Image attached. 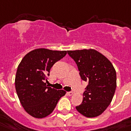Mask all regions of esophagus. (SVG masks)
Returning a JSON list of instances; mask_svg holds the SVG:
<instances>
[{
	"label": "esophagus",
	"instance_id": "obj_1",
	"mask_svg": "<svg viewBox=\"0 0 131 131\" xmlns=\"http://www.w3.org/2000/svg\"><path fill=\"white\" fill-rule=\"evenodd\" d=\"M73 92H67V95H68V96H72V95H73Z\"/></svg>",
	"mask_w": 131,
	"mask_h": 131
}]
</instances>
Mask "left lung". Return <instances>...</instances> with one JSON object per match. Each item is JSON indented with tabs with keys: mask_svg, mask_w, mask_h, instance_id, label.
<instances>
[{
	"mask_svg": "<svg viewBox=\"0 0 131 131\" xmlns=\"http://www.w3.org/2000/svg\"><path fill=\"white\" fill-rule=\"evenodd\" d=\"M74 60L82 80L88 82L83 101L75 106L86 117L102 114L111 104L116 88V73L105 56L94 49L68 51Z\"/></svg>",
	"mask_w": 131,
	"mask_h": 131,
	"instance_id": "1",
	"label": "left lung"
}]
</instances>
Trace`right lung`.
Segmentation results:
<instances>
[{
  "label": "right lung",
  "mask_w": 131,
  "mask_h": 131,
  "mask_svg": "<svg viewBox=\"0 0 131 131\" xmlns=\"http://www.w3.org/2000/svg\"><path fill=\"white\" fill-rule=\"evenodd\" d=\"M67 53V51L40 48L28 53L20 61L15 77V88L21 105L28 114L37 118L48 116L53 111L63 90L48 87L51 67Z\"/></svg>",
  "instance_id": "add662e5"
}]
</instances>
